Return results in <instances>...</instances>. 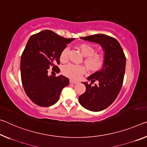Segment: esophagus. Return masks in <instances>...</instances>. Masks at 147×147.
Masks as SVG:
<instances>
[{"label": "esophagus", "instance_id": "1", "mask_svg": "<svg viewBox=\"0 0 147 147\" xmlns=\"http://www.w3.org/2000/svg\"><path fill=\"white\" fill-rule=\"evenodd\" d=\"M70 83H71V84H77L78 82H77V81H76V80H73V79H71V80H70Z\"/></svg>", "mask_w": 147, "mask_h": 147}]
</instances>
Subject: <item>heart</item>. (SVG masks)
<instances>
[{
  "instance_id": "heart-1",
  "label": "heart",
  "mask_w": 147,
  "mask_h": 147,
  "mask_svg": "<svg viewBox=\"0 0 147 147\" xmlns=\"http://www.w3.org/2000/svg\"><path fill=\"white\" fill-rule=\"evenodd\" d=\"M79 50L85 56L84 63L87 68L91 71L97 72L103 69L106 63V54L104 52L95 53V48L90 44H82L78 46ZM68 47L65 48L60 53L59 59L65 62L68 59ZM86 69L82 65L67 64L63 67L62 72L65 76L73 79H78L85 73Z\"/></svg>"
}]
</instances>
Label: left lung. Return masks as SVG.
I'll use <instances>...</instances> for the list:
<instances>
[{
	"mask_svg": "<svg viewBox=\"0 0 147 147\" xmlns=\"http://www.w3.org/2000/svg\"><path fill=\"white\" fill-rule=\"evenodd\" d=\"M80 38L100 44L106 54V63L101 70L88 77L92 83L98 81V84L92 86L91 84L83 82L86 90L79 96V103L91 111H103L115 101L122 88L125 56L120 43L113 37L96 34Z\"/></svg>",
	"mask_w": 147,
	"mask_h": 147,
	"instance_id": "left-lung-1",
	"label": "left lung"
}]
</instances>
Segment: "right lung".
Listing matches in <instances>:
<instances>
[{"mask_svg":"<svg viewBox=\"0 0 147 147\" xmlns=\"http://www.w3.org/2000/svg\"><path fill=\"white\" fill-rule=\"evenodd\" d=\"M74 38H65L50 30L30 37L21 57V78L27 96L40 107H50L59 99L63 88L68 86L65 76L48 75V70L57 73L60 69L59 56L67 44Z\"/></svg>","mask_w":147,"mask_h":147,"instance_id":"add662e5","label":"right lung"}]
</instances>
